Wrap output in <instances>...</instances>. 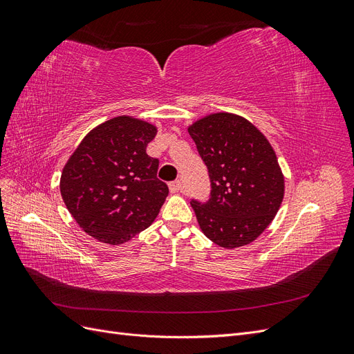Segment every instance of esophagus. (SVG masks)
<instances>
[{"label":"esophagus","mask_w":354,"mask_h":354,"mask_svg":"<svg viewBox=\"0 0 354 354\" xmlns=\"http://www.w3.org/2000/svg\"><path fill=\"white\" fill-rule=\"evenodd\" d=\"M168 187H169V190L173 192V194H177V192H180L181 190V183L178 180H176V181H171V183L168 185Z\"/></svg>","instance_id":"34e87169"}]
</instances>
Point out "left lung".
<instances>
[{"label":"left lung","instance_id":"8db88e82","mask_svg":"<svg viewBox=\"0 0 354 354\" xmlns=\"http://www.w3.org/2000/svg\"><path fill=\"white\" fill-rule=\"evenodd\" d=\"M187 130L211 181L209 199L190 202L201 230L227 250L251 243L272 223L285 194L272 145L248 120L227 112L211 113Z\"/></svg>","mask_w":354,"mask_h":354}]
</instances>
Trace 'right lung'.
I'll return each mask as SVG.
<instances>
[{"instance_id":"add662e5","label":"right lung","mask_w":354,"mask_h":354,"mask_svg":"<svg viewBox=\"0 0 354 354\" xmlns=\"http://www.w3.org/2000/svg\"><path fill=\"white\" fill-rule=\"evenodd\" d=\"M155 136V125L116 116L91 130L68 159L60 194L90 236L121 245L156 218L168 186L156 177L159 160L146 153Z\"/></svg>"}]
</instances>
